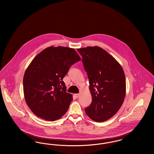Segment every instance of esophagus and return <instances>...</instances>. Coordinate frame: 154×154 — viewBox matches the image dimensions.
<instances>
[{"mask_svg": "<svg viewBox=\"0 0 154 154\" xmlns=\"http://www.w3.org/2000/svg\"><path fill=\"white\" fill-rule=\"evenodd\" d=\"M74 96L76 97V98H78L79 96H80V94H74Z\"/></svg>", "mask_w": 154, "mask_h": 154, "instance_id": "1", "label": "esophagus"}]
</instances>
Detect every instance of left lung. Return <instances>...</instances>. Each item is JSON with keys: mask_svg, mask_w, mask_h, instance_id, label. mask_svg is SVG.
Here are the masks:
<instances>
[{"mask_svg": "<svg viewBox=\"0 0 154 154\" xmlns=\"http://www.w3.org/2000/svg\"><path fill=\"white\" fill-rule=\"evenodd\" d=\"M87 73L92 103L85 111L89 117L102 122L113 117L122 106L126 81L121 65L107 52L94 46L77 49Z\"/></svg>", "mask_w": 154, "mask_h": 154, "instance_id": "left-lung-1", "label": "left lung"}]
</instances>
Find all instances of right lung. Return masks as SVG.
Returning <instances> with one entry per match:
<instances>
[{"label":"right lung","mask_w":154,"mask_h":154,"mask_svg":"<svg viewBox=\"0 0 154 154\" xmlns=\"http://www.w3.org/2000/svg\"><path fill=\"white\" fill-rule=\"evenodd\" d=\"M81 60L73 48L49 47L40 52L27 67L23 79L24 97L38 117L54 121L65 115L73 100L63 79L69 68Z\"/></svg>","instance_id":"obj_1"}]
</instances>
